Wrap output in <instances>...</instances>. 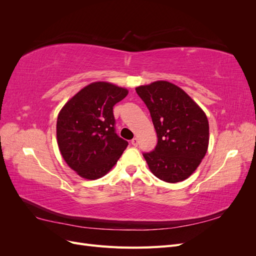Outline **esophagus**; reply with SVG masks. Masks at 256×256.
<instances>
[{
    "label": "esophagus",
    "mask_w": 256,
    "mask_h": 256,
    "mask_svg": "<svg viewBox=\"0 0 256 256\" xmlns=\"http://www.w3.org/2000/svg\"><path fill=\"white\" fill-rule=\"evenodd\" d=\"M131 144H132L134 146H138V138H134L132 140H131Z\"/></svg>",
    "instance_id": "34e87169"
}]
</instances>
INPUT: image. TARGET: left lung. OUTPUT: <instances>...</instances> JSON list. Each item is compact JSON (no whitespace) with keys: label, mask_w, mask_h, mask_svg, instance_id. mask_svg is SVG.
<instances>
[{"label":"left lung","mask_w":256,"mask_h":256,"mask_svg":"<svg viewBox=\"0 0 256 256\" xmlns=\"http://www.w3.org/2000/svg\"><path fill=\"white\" fill-rule=\"evenodd\" d=\"M148 108L158 143L143 156L152 173L166 182H182L196 171L209 142L207 116L177 85L156 81L136 88Z\"/></svg>","instance_id":"obj_1"}]
</instances>
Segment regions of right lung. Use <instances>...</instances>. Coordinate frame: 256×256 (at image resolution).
Masks as SVG:
<instances>
[{
    "label": "right lung",
    "mask_w": 256,
    "mask_h": 256,
    "mask_svg": "<svg viewBox=\"0 0 256 256\" xmlns=\"http://www.w3.org/2000/svg\"><path fill=\"white\" fill-rule=\"evenodd\" d=\"M128 90L109 82H94L68 100L58 116L56 138L66 164L86 180L104 176L128 142L115 132L113 106Z\"/></svg>",
    "instance_id": "obj_1"
}]
</instances>
